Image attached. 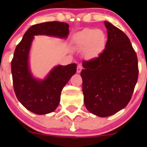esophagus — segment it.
<instances>
[{"label": "esophagus", "mask_w": 147, "mask_h": 147, "mask_svg": "<svg viewBox=\"0 0 147 147\" xmlns=\"http://www.w3.org/2000/svg\"><path fill=\"white\" fill-rule=\"evenodd\" d=\"M82 66L81 65V64H78V66H77V72L78 73H80V72L82 71Z\"/></svg>", "instance_id": "34e87169"}]
</instances>
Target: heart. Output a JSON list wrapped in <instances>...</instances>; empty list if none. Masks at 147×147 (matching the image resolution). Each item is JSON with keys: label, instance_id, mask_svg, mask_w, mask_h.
<instances>
[{"label": "heart", "instance_id": "b5f03b06", "mask_svg": "<svg viewBox=\"0 0 147 147\" xmlns=\"http://www.w3.org/2000/svg\"><path fill=\"white\" fill-rule=\"evenodd\" d=\"M106 35L100 29H85L77 34L74 42L78 48L86 50L90 57L100 54L106 44Z\"/></svg>", "mask_w": 147, "mask_h": 147}]
</instances>
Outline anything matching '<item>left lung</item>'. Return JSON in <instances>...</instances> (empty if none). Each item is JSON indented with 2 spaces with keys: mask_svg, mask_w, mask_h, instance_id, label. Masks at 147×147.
<instances>
[{
  "mask_svg": "<svg viewBox=\"0 0 147 147\" xmlns=\"http://www.w3.org/2000/svg\"><path fill=\"white\" fill-rule=\"evenodd\" d=\"M108 39L98 55L84 60L82 92L91 113L105 117L125 107L131 98L139 75L137 53L127 35L105 21Z\"/></svg>",
  "mask_w": 147,
  "mask_h": 147,
  "instance_id": "obj_1",
  "label": "left lung"
}]
</instances>
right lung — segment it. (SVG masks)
Wrapping results in <instances>:
<instances>
[{
	"label": "right lung",
	"mask_w": 147,
	"mask_h": 147,
	"mask_svg": "<svg viewBox=\"0 0 147 147\" xmlns=\"http://www.w3.org/2000/svg\"><path fill=\"white\" fill-rule=\"evenodd\" d=\"M69 25L58 21L45 22L32 26L16 46L11 61L13 89L19 102L30 112L45 115L58 106L62 90L76 72L75 63L53 68L44 80L32 78L28 68V53L31 42L36 35L67 38Z\"/></svg>",
	"instance_id": "1"
}]
</instances>
